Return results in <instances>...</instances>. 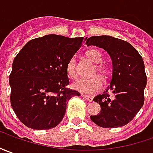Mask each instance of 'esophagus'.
<instances>
[{
	"instance_id": "34e87169",
	"label": "esophagus",
	"mask_w": 153,
	"mask_h": 153,
	"mask_svg": "<svg viewBox=\"0 0 153 153\" xmlns=\"http://www.w3.org/2000/svg\"><path fill=\"white\" fill-rule=\"evenodd\" d=\"M81 96H82V97H83L84 99H86L87 102H92V100H93V98H92L91 97H88V96H86V95L84 94H82Z\"/></svg>"
}]
</instances>
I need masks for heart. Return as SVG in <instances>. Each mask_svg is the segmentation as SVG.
<instances>
[{"label":"heart","mask_w":153,"mask_h":153,"mask_svg":"<svg viewBox=\"0 0 153 153\" xmlns=\"http://www.w3.org/2000/svg\"><path fill=\"white\" fill-rule=\"evenodd\" d=\"M86 56L91 62L97 64L95 66L93 74L97 72L103 78H107L109 74V69L104 64H100L102 62V55L97 50L90 49L86 52ZM66 72L71 77H76V58L72 56L66 64ZM99 76H95L91 78H79L75 82L72 83V88L87 94H93L102 89L103 86L102 79Z\"/></svg>","instance_id":"b5f03b06"}]
</instances>
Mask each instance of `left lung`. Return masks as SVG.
Masks as SVG:
<instances>
[{"label": "left lung", "mask_w": 153, "mask_h": 153, "mask_svg": "<svg viewBox=\"0 0 153 153\" xmlns=\"http://www.w3.org/2000/svg\"><path fill=\"white\" fill-rule=\"evenodd\" d=\"M86 44L107 51L112 65L110 84L93 99L100 104L101 112L91 116V120L105 128L125 126L144 103L147 76L143 57L130 43L110 36H91Z\"/></svg>", "instance_id": "8db88e82"}]
</instances>
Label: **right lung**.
Instances as JSON below:
<instances>
[{
  "mask_svg": "<svg viewBox=\"0 0 153 153\" xmlns=\"http://www.w3.org/2000/svg\"><path fill=\"white\" fill-rule=\"evenodd\" d=\"M83 40L46 35L30 40L15 57L9 77L10 104L26 127L35 130L54 128L65 116L67 102L80 96L66 87V64Z\"/></svg>",
  "mask_w": 153,
  "mask_h": 153,
  "instance_id": "add662e5",
  "label": "right lung"
}]
</instances>
